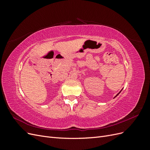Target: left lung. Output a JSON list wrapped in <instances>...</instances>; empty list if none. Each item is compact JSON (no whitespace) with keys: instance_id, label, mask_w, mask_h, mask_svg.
<instances>
[{"instance_id":"left-lung-1","label":"left lung","mask_w":150,"mask_h":150,"mask_svg":"<svg viewBox=\"0 0 150 150\" xmlns=\"http://www.w3.org/2000/svg\"><path fill=\"white\" fill-rule=\"evenodd\" d=\"M121 91H120V92H121ZM120 93H118V94H117V95H116V96H115V97H116V96H117V95H118V94H120Z\"/></svg>"}]
</instances>
